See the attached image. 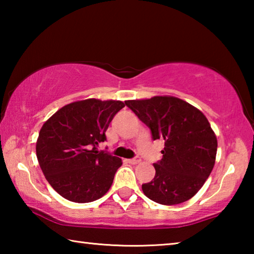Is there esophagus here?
Listing matches in <instances>:
<instances>
[{"label": "esophagus", "mask_w": 254, "mask_h": 254, "mask_svg": "<svg viewBox=\"0 0 254 254\" xmlns=\"http://www.w3.org/2000/svg\"><path fill=\"white\" fill-rule=\"evenodd\" d=\"M128 162L132 163V165H137V163L141 162V159L139 157H136L134 159H130V160H128Z\"/></svg>", "instance_id": "34e87169"}]
</instances>
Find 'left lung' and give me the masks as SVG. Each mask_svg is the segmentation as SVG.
Returning <instances> with one entry per match:
<instances>
[{
    "instance_id": "left-lung-1",
    "label": "left lung",
    "mask_w": 254,
    "mask_h": 254,
    "mask_svg": "<svg viewBox=\"0 0 254 254\" xmlns=\"http://www.w3.org/2000/svg\"><path fill=\"white\" fill-rule=\"evenodd\" d=\"M150 127L152 139L165 140L156 175L142 185L144 195L161 205H177L194 197L215 165L216 135L203 112L175 96L126 101Z\"/></svg>"
}]
</instances>
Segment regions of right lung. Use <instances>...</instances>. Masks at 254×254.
I'll return each mask as SVG.
<instances>
[{"label":"right lung","instance_id":"add662e5","mask_svg":"<svg viewBox=\"0 0 254 254\" xmlns=\"http://www.w3.org/2000/svg\"><path fill=\"white\" fill-rule=\"evenodd\" d=\"M124 106L121 101L87 98L63 106L44 123L37 158L50 186L64 198L89 203L109 191L122 160L96 147Z\"/></svg>","mask_w":254,"mask_h":254}]
</instances>
